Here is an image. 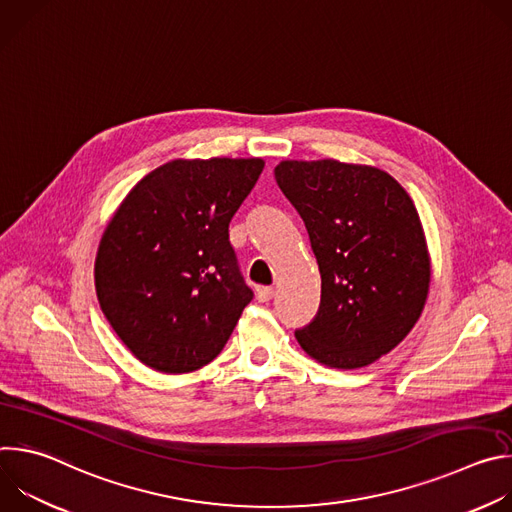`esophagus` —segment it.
<instances>
[{"instance_id":"esophagus-1","label":"esophagus","mask_w":512,"mask_h":512,"mask_svg":"<svg viewBox=\"0 0 512 512\" xmlns=\"http://www.w3.org/2000/svg\"><path fill=\"white\" fill-rule=\"evenodd\" d=\"M273 296H275V289L273 287H267V285L257 287V300L259 302H269Z\"/></svg>"}]
</instances>
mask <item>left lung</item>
I'll list each match as a JSON object with an SVG mask.
<instances>
[{"label":"left lung","mask_w":512,"mask_h":512,"mask_svg":"<svg viewBox=\"0 0 512 512\" xmlns=\"http://www.w3.org/2000/svg\"><path fill=\"white\" fill-rule=\"evenodd\" d=\"M275 180L302 216L322 275L320 310L296 338L326 367H367L411 332L427 300L431 259L417 208L373 166L283 160Z\"/></svg>","instance_id":"left-lung-1"}]
</instances>
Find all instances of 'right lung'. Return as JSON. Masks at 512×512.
Segmentation results:
<instances>
[{
	"instance_id": "add662e5",
	"label": "right lung",
	"mask_w": 512,
	"mask_h": 512,
	"mask_svg": "<svg viewBox=\"0 0 512 512\" xmlns=\"http://www.w3.org/2000/svg\"><path fill=\"white\" fill-rule=\"evenodd\" d=\"M261 158L172 160L123 198L95 259L99 306L145 367L192 373L221 352L253 300L229 223Z\"/></svg>"
}]
</instances>
